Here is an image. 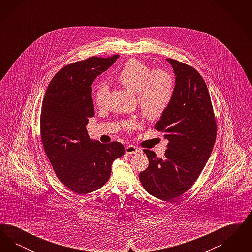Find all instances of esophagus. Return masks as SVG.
<instances>
[{
	"label": "esophagus",
	"instance_id": "34e87169",
	"mask_svg": "<svg viewBox=\"0 0 252 252\" xmlns=\"http://www.w3.org/2000/svg\"><path fill=\"white\" fill-rule=\"evenodd\" d=\"M125 151H126V154H136V153L139 152V149L136 146H134V145H127L126 147Z\"/></svg>",
	"mask_w": 252,
	"mask_h": 252
}]
</instances>
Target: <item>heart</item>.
I'll return each instance as SVG.
<instances>
[{
  "label": "heart",
  "instance_id": "1",
  "mask_svg": "<svg viewBox=\"0 0 252 252\" xmlns=\"http://www.w3.org/2000/svg\"><path fill=\"white\" fill-rule=\"evenodd\" d=\"M119 84L136 94L137 103L142 114L149 120L159 118L167 109L175 91L174 77L163 70L152 71L138 60H128L116 75ZM108 94L106 85L96 89L94 101L97 106L105 104ZM127 127L136 126L135 122L126 124Z\"/></svg>",
  "mask_w": 252,
  "mask_h": 252
}]
</instances>
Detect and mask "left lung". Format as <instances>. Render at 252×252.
<instances>
[{
  "label": "left lung",
  "mask_w": 252,
  "mask_h": 252,
  "mask_svg": "<svg viewBox=\"0 0 252 252\" xmlns=\"http://www.w3.org/2000/svg\"><path fill=\"white\" fill-rule=\"evenodd\" d=\"M175 72V91L155 128L168 140L163 158L144 149L149 165L139 178L148 193L172 202L189 190L213 151L216 122L207 85L191 66L167 59Z\"/></svg>",
  "instance_id": "obj_1"
}]
</instances>
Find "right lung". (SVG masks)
Instances as JSON below:
<instances>
[{
	"mask_svg": "<svg viewBox=\"0 0 252 252\" xmlns=\"http://www.w3.org/2000/svg\"><path fill=\"white\" fill-rule=\"evenodd\" d=\"M119 58L93 57L62 68L50 82L42 103L40 134L59 180L72 192L86 194L108 181L124 145L90 139L86 126L94 116L92 84Z\"/></svg>",
	"mask_w": 252,
	"mask_h": 252,
	"instance_id": "1",
	"label": "right lung"
}]
</instances>
